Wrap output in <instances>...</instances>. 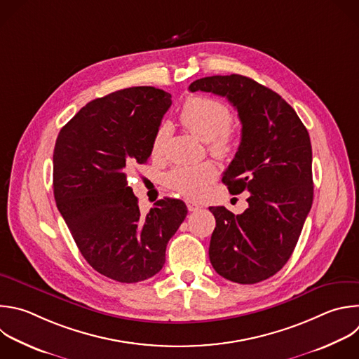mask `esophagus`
<instances>
[{"mask_svg": "<svg viewBox=\"0 0 359 359\" xmlns=\"http://www.w3.org/2000/svg\"><path fill=\"white\" fill-rule=\"evenodd\" d=\"M187 208H189V211H197V210H200V205L194 201H187Z\"/></svg>", "mask_w": 359, "mask_h": 359, "instance_id": "esophagus-1", "label": "esophagus"}]
</instances>
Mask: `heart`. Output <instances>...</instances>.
Returning <instances> with one entry per match:
<instances>
[{
	"label": "heart",
	"mask_w": 359,
	"mask_h": 359,
	"mask_svg": "<svg viewBox=\"0 0 359 359\" xmlns=\"http://www.w3.org/2000/svg\"><path fill=\"white\" fill-rule=\"evenodd\" d=\"M180 123L198 140L207 142L208 151L218 158L231 156L240 141V131L229 123L231 112L226 104L205 95H190L180 109ZM169 135V126L162 123L151 142V154L159 158L163 154ZM215 168L211 162L196 165H177L165 175V184L170 190L197 198L204 194L207 186L215 177Z\"/></svg>",
	"instance_id": "obj_1"
}]
</instances>
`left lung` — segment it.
Returning <instances> with one entry per match:
<instances>
[{"instance_id":"1","label":"left lung","mask_w":359,"mask_h":359,"mask_svg":"<svg viewBox=\"0 0 359 359\" xmlns=\"http://www.w3.org/2000/svg\"><path fill=\"white\" fill-rule=\"evenodd\" d=\"M189 90L226 97L243 124L222 183L231 194L250 191L248 208L233 215L222 205L210 207L215 217L210 262L231 282H262L289 261L313 204L309 133L278 93L250 77H203Z\"/></svg>"}]
</instances>
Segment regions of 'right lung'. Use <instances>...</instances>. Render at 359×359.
Wrapping results in <instances>:
<instances>
[{"label": "right lung", "instance_id": "add662e5", "mask_svg": "<svg viewBox=\"0 0 359 359\" xmlns=\"http://www.w3.org/2000/svg\"><path fill=\"white\" fill-rule=\"evenodd\" d=\"M172 95L141 86L86 104L60 130L53 151V194L88 265L121 283H137L165 265L166 245L187 215L165 197L147 215L127 183L147 163Z\"/></svg>", "mask_w": 359, "mask_h": 359}]
</instances>
